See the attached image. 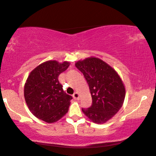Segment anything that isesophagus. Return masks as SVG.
I'll list each match as a JSON object with an SVG mask.
<instances>
[{"label":"esophagus","instance_id":"obj_1","mask_svg":"<svg viewBox=\"0 0 156 156\" xmlns=\"http://www.w3.org/2000/svg\"><path fill=\"white\" fill-rule=\"evenodd\" d=\"M73 98L75 100H79V98H80V95H79V93H77V92H76V93L73 95Z\"/></svg>","mask_w":156,"mask_h":156}]
</instances>
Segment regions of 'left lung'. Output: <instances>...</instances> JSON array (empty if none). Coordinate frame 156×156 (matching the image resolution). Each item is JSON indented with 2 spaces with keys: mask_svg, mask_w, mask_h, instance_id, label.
Masks as SVG:
<instances>
[{
  "mask_svg": "<svg viewBox=\"0 0 156 156\" xmlns=\"http://www.w3.org/2000/svg\"><path fill=\"white\" fill-rule=\"evenodd\" d=\"M89 85L93 104L83 112L96 124L112 118L122 107L126 90L121 78L110 66L96 57L76 63Z\"/></svg>",
  "mask_w": 156,
  "mask_h": 156,
  "instance_id": "obj_1",
  "label": "left lung"
}]
</instances>
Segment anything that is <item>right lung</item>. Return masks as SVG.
Listing matches in <instances>:
<instances>
[{
  "label": "right lung",
  "instance_id": "add662e5",
  "mask_svg": "<svg viewBox=\"0 0 156 156\" xmlns=\"http://www.w3.org/2000/svg\"><path fill=\"white\" fill-rule=\"evenodd\" d=\"M69 65L68 61H48L30 73L24 87V96L28 108L38 119L54 123L69 111L72 97L63 91L58 76Z\"/></svg>",
  "mask_w": 156,
  "mask_h": 156
}]
</instances>
